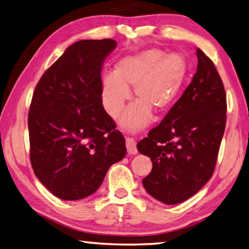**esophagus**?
<instances>
[{
  "label": "esophagus",
  "mask_w": 249,
  "mask_h": 249,
  "mask_svg": "<svg viewBox=\"0 0 249 249\" xmlns=\"http://www.w3.org/2000/svg\"><path fill=\"white\" fill-rule=\"evenodd\" d=\"M125 146H126V150H128L129 155H136V154H138V149H136L135 141L132 138H128L125 140Z\"/></svg>",
  "instance_id": "1"
}]
</instances>
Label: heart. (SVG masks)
I'll return each mask as SVG.
<instances>
[{
	"label": "heart",
	"mask_w": 249,
	"mask_h": 249,
	"mask_svg": "<svg viewBox=\"0 0 249 249\" xmlns=\"http://www.w3.org/2000/svg\"><path fill=\"white\" fill-rule=\"evenodd\" d=\"M188 64L180 53L165 54L159 49H148L126 55L115 64L114 73L102 78L101 96L106 111L117 117L130 100V87L139 99L126 111L121 124L138 128L150 118L151 108L164 111L175 102L184 85Z\"/></svg>",
	"instance_id": "heart-1"
}]
</instances>
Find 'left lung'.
Returning <instances> with one entry per match:
<instances>
[{
    "mask_svg": "<svg viewBox=\"0 0 249 249\" xmlns=\"http://www.w3.org/2000/svg\"><path fill=\"white\" fill-rule=\"evenodd\" d=\"M191 83L161 123L138 144L153 161L143 179L148 194L165 204L196 195L214 173L227 120V96L215 64L196 48Z\"/></svg>",
    "mask_w": 249,
    "mask_h": 249,
    "instance_id": "obj_1",
    "label": "left lung"
}]
</instances>
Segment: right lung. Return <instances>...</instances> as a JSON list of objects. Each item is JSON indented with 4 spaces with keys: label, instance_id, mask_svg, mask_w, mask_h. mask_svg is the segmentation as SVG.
Segmentation results:
<instances>
[{
    "label": "right lung",
    "instance_id": "1",
    "mask_svg": "<svg viewBox=\"0 0 249 249\" xmlns=\"http://www.w3.org/2000/svg\"><path fill=\"white\" fill-rule=\"evenodd\" d=\"M114 39L79 40L46 70L28 116L30 161L39 181L59 199L98 190L109 166L124 159L125 141L106 113L101 71Z\"/></svg>",
    "mask_w": 249,
    "mask_h": 249
}]
</instances>
